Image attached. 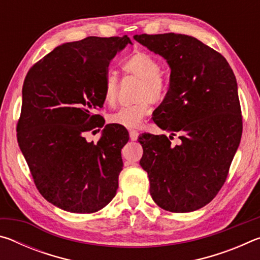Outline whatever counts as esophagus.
<instances>
[{"label": "esophagus", "instance_id": "esophagus-1", "mask_svg": "<svg viewBox=\"0 0 260 260\" xmlns=\"http://www.w3.org/2000/svg\"><path fill=\"white\" fill-rule=\"evenodd\" d=\"M138 138H139V132H136V131H131L129 132V139L132 141H136V140H138Z\"/></svg>", "mask_w": 260, "mask_h": 260}]
</instances>
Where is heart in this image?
Segmentation results:
<instances>
[{
	"label": "heart",
	"mask_w": 260,
	"mask_h": 260,
	"mask_svg": "<svg viewBox=\"0 0 260 260\" xmlns=\"http://www.w3.org/2000/svg\"><path fill=\"white\" fill-rule=\"evenodd\" d=\"M124 70L142 80L140 85L138 99L139 102L121 107L118 111L110 114L109 121L128 129L139 128L143 120L150 112V99L158 102L164 98L166 85L160 76L161 65L156 57L146 51H136L128 57L124 63ZM104 100L109 104H113L118 98V80L113 73H107L104 79Z\"/></svg>",
	"instance_id": "1"
}]
</instances>
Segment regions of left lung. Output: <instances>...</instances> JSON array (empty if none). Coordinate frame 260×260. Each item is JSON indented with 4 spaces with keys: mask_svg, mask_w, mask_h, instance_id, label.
Segmentation results:
<instances>
[{
    "mask_svg": "<svg viewBox=\"0 0 260 260\" xmlns=\"http://www.w3.org/2000/svg\"><path fill=\"white\" fill-rule=\"evenodd\" d=\"M134 40L161 56L171 69L170 87L153 121L178 133L142 134L140 165L155 203L170 212H191L212 201L225 183L240 146L242 116L237 82L225 57L190 35L140 34Z\"/></svg>",
    "mask_w": 260,
    "mask_h": 260,
    "instance_id": "8db88e82",
    "label": "left lung"
}]
</instances>
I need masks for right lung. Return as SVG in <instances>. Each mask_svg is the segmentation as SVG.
<instances>
[{"label":"right lung","mask_w":260,"mask_h":260,"mask_svg":"<svg viewBox=\"0 0 260 260\" xmlns=\"http://www.w3.org/2000/svg\"><path fill=\"white\" fill-rule=\"evenodd\" d=\"M127 45V35L63 43L24 80L19 148L41 195L68 212H96L116 196L128 132L105 125L98 144L84 133L104 125L93 111L103 107L110 61Z\"/></svg>","instance_id":"right-lung-1"}]
</instances>
